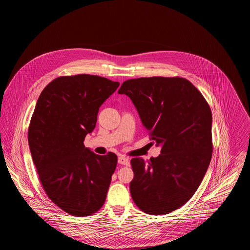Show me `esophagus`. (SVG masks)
<instances>
[{
    "label": "esophagus",
    "instance_id": "esophagus-1",
    "mask_svg": "<svg viewBox=\"0 0 250 250\" xmlns=\"http://www.w3.org/2000/svg\"><path fill=\"white\" fill-rule=\"evenodd\" d=\"M118 164L123 165V166H130V161H129L128 158L119 157V158H118Z\"/></svg>",
    "mask_w": 250,
    "mask_h": 250
}]
</instances>
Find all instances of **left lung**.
Listing matches in <instances>:
<instances>
[{"instance_id": "obj_1", "label": "left lung", "mask_w": 250, "mask_h": 250, "mask_svg": "<svg viewBox=\"0 0 250 250\" xmlns=\"http://www.w3.org/2000/svg\"><path fill=\"white\" fill-rule=\"evenodd\" d=\"M119 94L130 97L161 155L131 160L130 191L149 214H166L185 205L204 178L213 154L212 111L187 79L149 77L125 81Z\"/></svg>"}]
</instances>
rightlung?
I'll use <instances>...</instances> for the list:
<instances>
[{
	"mask_svg": "<svg viewBox=\"0 0 250 250\" xmlns=\"http://www.w3.org/2000/svg\"><path fill=\"white\" fill-rule=\"evenodd\" d=\"M118 86L96 75L62 76L45 86L32 115L28 141L41 185L53 203L74 216L95 214L105 203L117 156L97 155L83 142Z\"/></svg>",
	"mask_w": 250,
	"mask_h": 250,
	"instance_id": "add662e5",
	"label": "right lung"
}]
</instances>
